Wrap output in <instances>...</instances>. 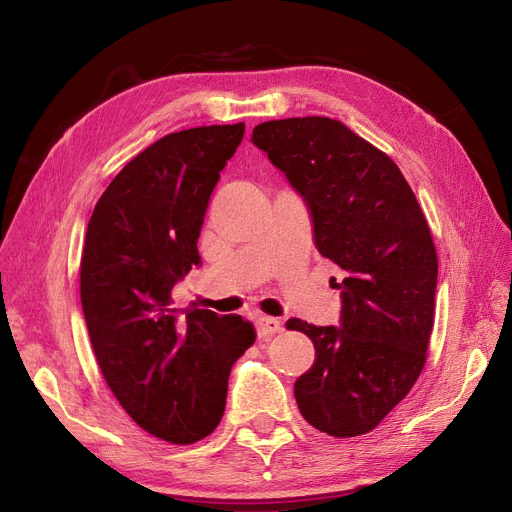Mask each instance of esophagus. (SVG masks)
Returning <instances> with one entry per match:
<instances>
[{
	"label": "esophagus",
	"mask_w": 512,
	"mask_h": 512,
	"mask_svg": "<svg viewBox=\"0 0 512 512\" xmlns=\"http://www.w3.org/2000/svg\"><path fill=\"white\" fill-rule=\"evenodd\" d=\"M283 330V323L275 317H258L256 319V332L260 338H269Z\"/></svg>",
	"instance_id": "esophagus-1"
}]
</instances>
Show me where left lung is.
<instances>
[{
	"mask_svg": "<svg viewBox=\"0 0 512 512\" xmlns=\"http://www.w3.org/2000/svg\"><path fill=\"white\" fill-rule=\"evenodd\" d=\"M252 142L304 199L319 254L346 273L340 325L288 321L315 346L294 384L298 410L332 437L370 433L424 367L437 290L431 229L395 161L338 119L264 121Z\"/></svg>",
	"mask_w": 512,
	"mask_h": 512,
	"instance_id": "obj_1",
	"label": "left lung"
}]
</instances>
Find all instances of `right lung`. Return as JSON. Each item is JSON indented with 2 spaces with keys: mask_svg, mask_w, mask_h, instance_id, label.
I'll return each mask as SVG.
<instances>
[{
  "mask_svg": "<svg viewBox=\"0 0 512 512\" xmlns=\"http://www.w3.org/2000/svg\"><path fill=\"white\" fill-rule=\"evenodd\" d=\"M243 132L159 138L111 180L86 231L79 290L100 372L140 428L178 445L218 426L231 367L256 340L239 315L172 309L174 285L201 264V224Z\"/></svg>",
  "mask_w": 512,
  "mask_h": 512,
  "instance_id": "1",
  "label": "right lung"
}]
</instances>
